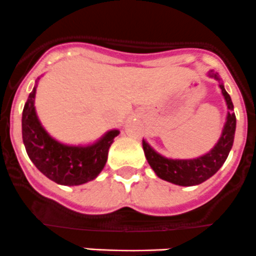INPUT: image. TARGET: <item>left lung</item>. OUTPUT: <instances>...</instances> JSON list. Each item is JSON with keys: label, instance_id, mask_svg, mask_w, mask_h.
I'll use <instances>...</instances> for the list:
<instances>
[{"label": "left lung", "instance_id": "obj_1", "mask_svg": "<svg viewBox=\"0 0 256 256\" xmlns=\"http://www.w3.org/2000/svg\"><path fill=\"white\" fill-rule=\"evenodd\" d=\"M208 76L215 78L219 82V87L224 96L225 102H226L228 110H229L222 136L212 150L194 159H170L156 153L143 139V150L150 168L156 172L159 178L169 182V183L176 184V186H198L213 176L226 160L230 149L232 146V142H234L236 118H235L232 98L225 90L222 80L216 72L209 70Z\"/></svg>", "mask_w": 256, "mask_h": 256}]
</instances>
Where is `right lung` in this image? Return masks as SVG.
Returning <instances> with one entry per match:
<instances>
[{"label":"right lung","mask_w":256,"mask_h":256,"mask_svg":"<svg viewBox=\"0 0 256 256\" xmlns=\"http://www.w3.org/2000/svg\"><path fill=\"white\" fill-rule=\"evenodd\" d=\"M36 87L30 93L22 113V139L32 163L48 179L60 186H80L97 178L120 130L112 129L90 146H67L56 140L37 117Z\"/></svg>","instance_id":"obj_1"}]
</instances>
